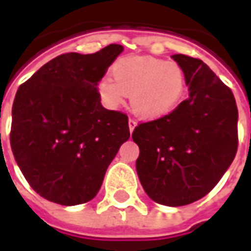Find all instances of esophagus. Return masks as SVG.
Instances as JSON below:
<instances>
[{
    "instance_id": "obj_1",
    "label": "esophagus",
    "mask_w": 251,
    "mask_h": 251,
    "mask_svg": "<svg viewBox=\"0 0 251 251\" xmlns=\"http://www.w3.org/2000/svg\"><path fill=\"white\" fill-rule=\"evenodd\" d=\"M136 126H137L136 120H129V130H130V133H133V130L136 129Z\"/></svg>"
}]
</instances>
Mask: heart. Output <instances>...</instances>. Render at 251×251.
Segmentation results:
<instances>
[{
    "mask_svg": "<svg viewBox=\"0 0 251 251\" xmlns=\"http://www.w3.org/2000/svg\"><path fill=\"white\" fill-rule=\"evenodd\" d=\"M111 75L98 83V93L107 107L125 103L126 94L137 114L145 120H158L171 114L184 97L185 75L176 62L152 56H125L111 67Z\"/></svg>",
    "mask_w": 251,
    "mask_h": 251,
    "instance_id": "heart-1",
    "label": "heart"
}]
</instances>
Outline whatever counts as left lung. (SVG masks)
<instances>
[{
    "label": "left lung",
    "instance_id": "1",
    "mask_svg": "<svg viewBox=\"0 0 251 251\" xmlns=\"http://www.w3.org/2000/svg\"><path fill=\"white\" fill-rule=\"evenodd\" d=\"M181 66L189 97L171 114L138 125L136 169L158 204H191L214 188L235 157L238 109L231 90L199 59L172 55Z\"/></svg>",
    "mask_w": 251,
    "mask_h": 251
}]
</instances>
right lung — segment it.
<instances>
[{"mask_svg":"<svg viewBox=\"0 0 251 251\" xmlns=\"http://www.w3.org/2000/svg\"><path fill=\"white\" fill-rule=\"evenodd\" d=\"M122 51L110 44L88 55L64 53L17 90L10 147L26 181L44 199L62 205L94 199L129 140L127 115L104 109L97 88Z\"/></svg>","mask_w":251,"mask_h":251,"instance_id":"obj_1","label":"right lung"}]
</instances>
